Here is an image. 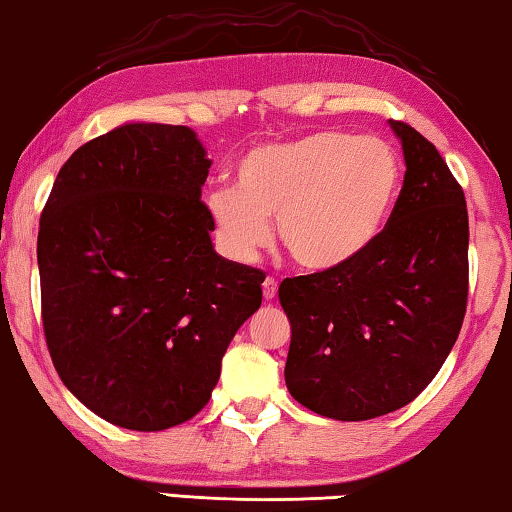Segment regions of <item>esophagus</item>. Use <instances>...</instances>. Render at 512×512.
<instances>
[{"instance_id":"1","label":"esophagus","mask_w":512,"mask_h":512,"mask_svg":"<svg viewBox=\"0 0 512 512\" xmlns=\"http://www.w3.org/2000/svg\"><path fill=\"white\" fill-rule=\"evenodd\" d=\"M262 289H264V300H273L275 294H278V282H275V278H266Z\"/></svg>"}]
</instances>
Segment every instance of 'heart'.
I'll use <instances>...</instances> for the list:
<instances>
[{
    "mask_svg": "<svg viewBox=\"0 0 512 512\" xmlns=\"http://www.w3.org/2000/svg\"><path fill=\"white\" fill-rule=\"evenodd\" d=\"M401 157L378 136L312 132L250 150L237 166V189L205 196L218 246L234 262H255L278 237L310 271L342 266L385 230L399 200Z\"/></svg>",
    "mask_w": 512,
    "mask_h": 512,
    "instance_id": "b5f03b06",
    "label": "heart"
}]
</instances>
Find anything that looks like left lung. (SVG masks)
I'll use <instances>...</instances> for the list:
<instances>
[{
  "instance_id": "left-lung-1",
  "label": "left lung",
  "mask_w": 512,
  "mask_h": 512,
  "mask_svg": "<svg viewBox=\"0 0 512 512\" xmlns=\"http://www.w3.org/2000/svg\"><path fill=\"white\" fill-rule=\"evenodd\" d=\"M405 177L385 230L335 269L287 278L289 394L321 417L364 421L415 401L449 358L467 310L469 221L435 145L389 120Z\"/></svg>"
}]
</instances>
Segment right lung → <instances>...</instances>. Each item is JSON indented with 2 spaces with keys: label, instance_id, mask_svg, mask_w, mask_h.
<instances>
[{
  "label": "right lung",
  "instance_id": "add662e5",
  "mask_svg": "<svg viewBox=\"0 0 512 512\" xmlns=\"http://www.w3.org/2000/svg\"><path fill=\"white\" fill-rule=\"evenodd\" d=\"M212 159L184 125L127 123L81 145L40 216L43 328L72 394L129 431L205 408L264 273L214 250Z\"/></svg>",
  "mask_w": 512,
  "mask_h": 512
}]
</instances>
